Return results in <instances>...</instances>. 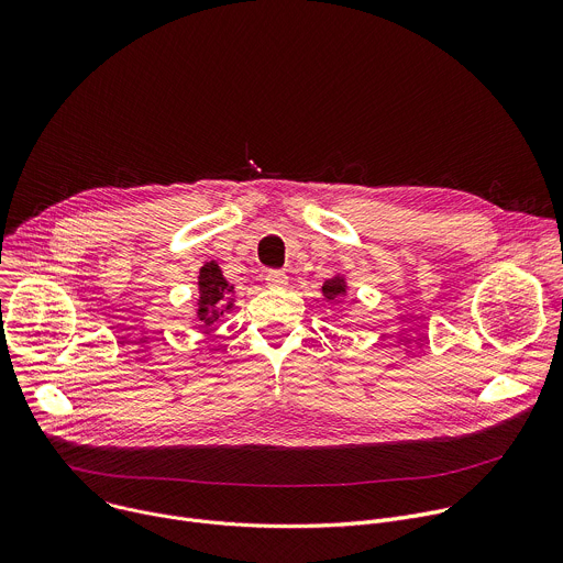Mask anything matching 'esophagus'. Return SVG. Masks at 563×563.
<instances>
[{"instance_id":"obj_1","label":"esophagus","mask_w":563,"mask_h":563,"mask_svg":"<svg viewBox=\"0 0 563 563\" xmlns=\"http://www.w3.org/2000/svg\"><path fill=\"white\" fill-rule=\"evenodd\" d=\"M265 280L269 287H285L287 285V274L280 272V269H269L265 274Z\"/></svg>"}]
</instances>
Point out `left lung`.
Listing matches in <instances>:
<instances>
[{"instance_id":"obj_1","label":"left lung","mask_w":563,"mask_h":563,"mask_svg":"<svg viewBox=\"0 0 563 563\" xmlns=\"http://www.w3.org/2000/svg\"><path fill=\"white\" fill-rule=\"evenodd\" d=\"M343 294H345V285H343L341 278H332V280H328V283L323 285V296H325L328 300H336V298H341Z\"/></svg>"}]
</instances>
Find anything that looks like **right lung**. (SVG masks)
I'll return each instance as SVG.
<instances>
[{"label":"right lung","instance_id":"add662e5","mask_svg":"<svg viewBox=\"0 0 563 563\" xmlns=\"http://www.w3.org/2000/svg\"><path fill=\"white\" fill-rule=\"evenodd\" d=\"M231 298L227 296V283L216 263H209L200 269V302H198V318L200 328H211L216 320L229 309Z\"/></svg>","mask_w":563,"mask_h":563}]
</instances>
